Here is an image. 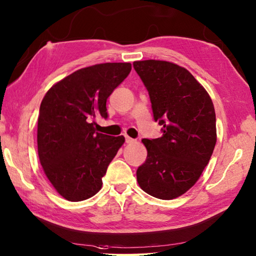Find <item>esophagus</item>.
Wrapping results in <instances>:
<instances>
[{
	"instance_id": "obj_1",
	"label": "esophagus",
	"mask_w": 256,
	"mask_h": 256,
	"mask_svg": "<svg viewBox=\"0 0 256 256\" xmlns=\"http://www.w3.org/2000/svg\"><path fill=\"white\" fill-rule=\"evenodd\" d=\"M125 142H126V143H134V142H136V140H134V138H130V136H125Z\"/></svg>"
}]
</instances>
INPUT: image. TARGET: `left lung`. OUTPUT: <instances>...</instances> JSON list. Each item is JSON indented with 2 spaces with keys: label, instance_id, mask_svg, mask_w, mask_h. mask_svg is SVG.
<instances>
[{
  "label": "left lung",
  "instance_id": "8db88e82",
  "mask_svg": "<svg viewBox=\"0 0 256 256\" xmlns=\"http://www.w3.org/2000/svg\"><path fill=\"white\" fill-rule=\"evenodd\" d=\"M150 96L162 136L143 138L146 160L136 170L138 186L170 200L197 182L217 141L216 115L205 88L187 69L164 60L134 62Z\"/></svg>",
  "mask_w": 256,
  "mask_h": 256
}]
</instances>
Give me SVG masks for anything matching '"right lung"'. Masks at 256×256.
Returning a JSON list of instances; mask_svg holds the SVG:
<instances>
[{
  "label": "right lung",
  "mask_w": 256,
  "mask_h": 256,
  "mask_svg": "<svg viewBox=\"0 0 256 256\" xmlns=\"http://www.w3.org/2000/svg\"><path fill=\"white\" fill-rule=\"evenodd\" d=\"M130 62L82 68L50 88L38 116V154L44 174L69 202L94 196L125 138L96 132L95 118H108L106 100L128 76Z\"/></svg>",
  "instance_id": "1"
}]
</instances>
